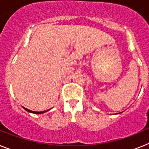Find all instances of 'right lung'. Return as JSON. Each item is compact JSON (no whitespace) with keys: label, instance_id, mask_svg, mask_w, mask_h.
I'll return each instance as SVG.
<instances>
[{"label":"right lung","instance_id":"obj_1","mask_svg":"<svg viewBox=\"0 0 149 149\" xmlns=\"http://www.w3.org/2000/svg\"><path fill=\"white\" fill-rule=\"evenodd\" d=\"M24 110H27V112H30V113H35V114H41V113H45V112H47L48 110H45V111H40V112H36V111H33V110H28V109L25 108V107H24Z\"/></svg>","mask_w":149,"mask_h":149}]
</instances>
